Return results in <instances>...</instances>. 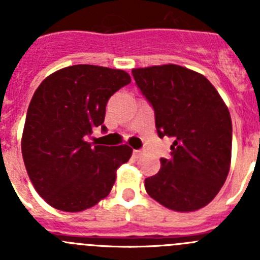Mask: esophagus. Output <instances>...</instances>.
I'll return each mask as SVG.
<instances>
[{
  "mask_svg": "<svg viewBox=\"0 0 260 260\" xmlns=\"http://www.w3.org/2000/svg\"><path fill=\"white\" fill-rule=\"evenodd\" d=\"M143 153H144V151H142V150H134V151H133V155H134L135 158L141 157V156L143 155Z\"/></svg>",
  "mask_w": 260,
  "mask_h": 260,
  "instance_id": "obj_1",
  "label": "esophagus"
}]
</instances>
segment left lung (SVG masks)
I'll use <instances>...</instances> for the list:
<instances>
[{
    "label": "left lung",
    "mask_w": 260,
    "mask_h": 260,
    "mask_svg": "<svg viewBox=\"0 0 260 260\" xmlns=\"http://www.w3.org/2000/svg\"><path fill=\"white\" fill-rule=\"evenodd\" d=\"M133 77L155 110L160 138H173L172 157L144 181L156 202L177 212L207 206L231 168L232 119L228 107L204 75L183 66L133 69Z\"/></svg>",
    "instance_id": "left-lung-1"
}]
</instances>
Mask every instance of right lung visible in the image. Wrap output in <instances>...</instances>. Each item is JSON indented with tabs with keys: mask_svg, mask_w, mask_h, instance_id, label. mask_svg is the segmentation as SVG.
Segmentation results:
<instances>
[{
	"mask_svg": "<svg viewBox=\"0 0 260 260\" xmlns=\"http://www.w3.org/2000/svg\"><path fill=\"white\" fill-rule=\"evenodd\" d=\"M132 82L118 69L74 65L38 87L27 110L22 156L32 185L49 206L80 212L108 197L116 172L132 157L127 144L92 146L87 137L102 126L109 98Z\"/></svg>",
	"mask_w": 260,
	"mask_h": 260,
	"instance_id": "obj_1",
	"label": "right lung"
}]
</instances>
